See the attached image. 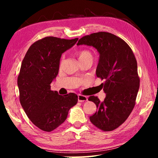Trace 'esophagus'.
I'll use <instances>...</instances> for the list:
<instances>
[{
  "instance_id": "34e87169",
  "label": "esophagus",
  "mask_w": 158,
  "mask_h": 158,
  "mask_svg": "<svg viewBox=\"0 0 158 158\" xmlns=\"http://www.w3.org/2000/svg\"><path fill=\"white\" fill-rule=\"evenodd\" d=\"M78 100L79 102H85L88 100V98L86 96H84L82 95H78Z\"/></svg>"
}]
</instances>
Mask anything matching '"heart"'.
I'll use <instances>...</instances> for the list:
<instances>
[{"mask_svg": "<svg viewBox=\"0 0 158 158\" xmlns=\"http://www.w3.org/2000/svg\"><path fill=\"white\" fill-rule=\"evenodd\" d=\"M79 60L85 59V58H93V56L89 51L88 50H81L78 52Z\"/></svg>", "mask_w": 158, "mask_h": 158, "instance_id": "heart-1", "label": "heart"}]
</instances>
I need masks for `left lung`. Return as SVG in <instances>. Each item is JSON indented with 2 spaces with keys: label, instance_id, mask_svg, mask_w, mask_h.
Returning a JSON list of instances; mask_svg holds the SVG:
<instances>
[{
  "label": "left lung",
  "instance_id": "obj_1",
  "mask_svg": "<svg viewBox=\"0 0 158 158\" xmlns=\"http://www.w3.org/2000/svg\"><path fill=\"white\" fill-rule=\"evenodd\" d=\"M93 47L100 54L96 75L106 93L105 100L90 96L98 111L90 117L92 123L103 131H111L130 116L139 89L137 63L131 48L120 37L106 32L83 37L77 45Z\"/></svg>",
  "mask_w": 158,
  "mask_h": 158
}]
</instances>
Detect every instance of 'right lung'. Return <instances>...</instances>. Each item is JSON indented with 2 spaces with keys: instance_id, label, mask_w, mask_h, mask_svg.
<instances>
[{
  "instance_id": "1",
  "label": "right lung",
  "mask_w": 158,
  "mask_h": 158,
  "mask_svg": "<svg viewBox=\"0 0 158 158\" xmlns=\"http://www.w3.org/2000/svg\"><path fill=\"white\" fill-rule=\"evenodd\" d=\"M77 40L44 37L31 45L21 63L17 79L21 105L31 122L43 131L51 132L62 124L78 101L75 93L60 95L51 90L61 55Z\"/></svg>"
}]
</instances>
